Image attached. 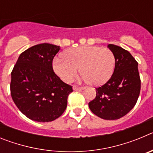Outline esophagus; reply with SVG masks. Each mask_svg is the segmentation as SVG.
<instances>
[{"label": "esophagus", "instance_id": "1", "mask_svg": "<svg viewBox=\"0 0 153 153\" xmlns=\"http://www.w3.org/2000/svg\"><path fill=\"white\" fill-rule=\"evenodd\" d=\"M83 89H84V87H83V86H74V90H76H76H83Z\"/></svg>", "mask_w": 153, "mask_h": 153}]
</instances>
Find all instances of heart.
Masks as SVG:
<instances>
[{
  "mask_svg": "<svg viewBox=\"0 0 153 153\" xmlns=\"http://www.w3.org/2000/svg\"><path fill=\"white\" fill-rule=\"evenodd\" d=\"M115 62L113 51L107 47L83 46L67 51L65 57L56 56L53 67L59 77L66 83L72 82L80 68L85 81L100 86L111 77Z\"/></svg>",
  "mask_w": 153,
  "mask_h": 153,
  "instance_id": "b5f03b06",
  "label": "heart"
}]
</instances>
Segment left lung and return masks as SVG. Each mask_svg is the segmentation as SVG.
<instances>
[{
    "mask_svg": "<svg viewBox=\"0 0 153 153\" xmlns=\"http://www.w3.org/2000/svg\"><path fill=\"white\" fill-rule=\"evenodd\" d=\"M108 47L115 56V69L110 79L96 88L97 96L89 102L90 110L103 120H118L136 105L141 89L138 63L129 51L114 44Z\"/></svg>",
    "mask_w": 153,
    "mask_h": 153,
    "instance_id": "1",
    "label": "left lung"
}]
</instances>
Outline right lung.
<instances>
[{
  "label": "right lung",
  "mask_w": 153,
  "mask_h": 153,
  "mask_svg": "<svg viewBox=\"0 0 153 153\" xmlns=\"http://www.w3.org/2000/svg\"><path fill=\"white\" fill-rule=\"evenodd\" d=\"M60 46L40 44L21 53L11 72L10 95L20 111L30 120L51 122L67 108L72 86L53 70Z\"/></svg>",
  "instance_id": "add662e5"
}]
</instances>
